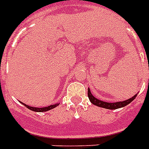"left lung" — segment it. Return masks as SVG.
I'll use <instances>...</instances> for the list:
<instances>
[{"mask_svg":"<svg viewBox=\"0 0 149 149\" xmlns=\"http://www.w3.org/2000/svg\"><path fill=\"white\" fill-rule=\"evenodd\" d=\"M88 95L89 100L91 101L92 104L98 106L100 107H102V108L108 109V110H116V109L121 108V107H124L126 105H128L129 103H130L136 97V95H135L134 96H133L130 99L125 100V101H122V102H104V101H101L100 100H98L95 97L93 96L92 94H91V91H90V88H88Z\"/></svg>","mask_w":149,"mask_h":149,"instance_id":"left-lung-1","label":"left lung"}]
</instances>
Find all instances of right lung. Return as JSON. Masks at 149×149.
Here are the masks:
<instances>
[{
    "label": "right lung",
    "instance_id": "right-lung-1",
    "mask_svg": "<svg viewBox=\"0 0 149 149\" xmlns=\"http://www.w3.org/2000/svg\"><path fill=\"white\" fill-rule=\"evenodd\" d=\"M22 104H24L27 108H28L31 111H35V112H44V111H48L49 110H51V109L55 108L56 107H58L59 105V103H56V104H53V105L48 106V107H42V108H38V107H30L28 105H26V104H24V103H22Z\"/></svg>",
    "mask_w": 149,
    "mask_h": 149
}]
</instances>
